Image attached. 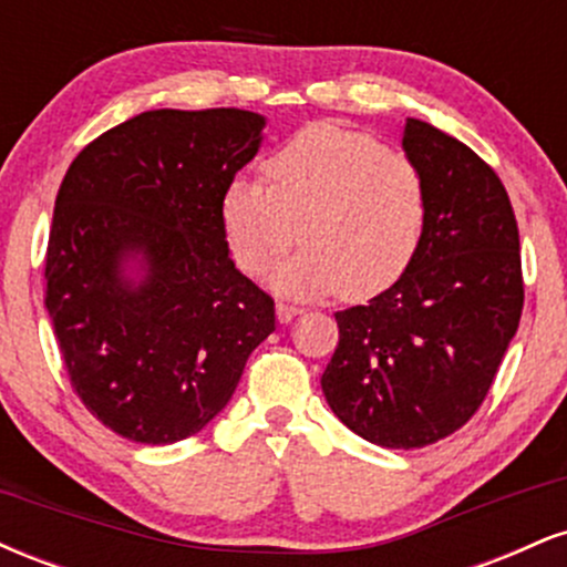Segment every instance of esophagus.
<instances>
[{"label": "esophagus", "instance_id": "obj_1", "mask_svg": "<svg viewBox=\"0 0 567 567\" xmlns=\"http://www.w3.org/2000/svg\"><path fill=\"white\" fill-rule=\"evenodd\" d=\"M301 306H292V303H285V301H279L277 303V320L279 322H290V320H296L298 315H301Z\"/></svg>", "mask_w": 567, "mask_h": 567}]
</instances>
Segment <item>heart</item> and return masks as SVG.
Listing matches in <instances>:
<instances>
[{
	"label": "heart",
	"mask_w": 567,
	"mask_h": 567,
	"mask_svg": "<svg viewBox=\"0 0 567 567\" xmlns=\"http://www.w3.org/2000/svg\"><path fill=\"white\" fill-rule=\"evenodd\" d=\"M269 186L234 178L220 199L226 243L245 275L277 266L271 288L351 301L379 296L410 269L429 224V184L419 162L375 135L336 122L303 127L264 162Z\"/></svg>",
	"instance_id": "obj_1"
}]
</instances>
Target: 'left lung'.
<instances>
[{"label": "left lung", "instance_id": "left-lung-1", "mask_svg": "<svg viewBox=\"0 0 567 567\" xmlns=\"http://www.w3.org/2000/svg\"><path fill=\"white\" fill-rule=\"evenodd\" d=\"M402 152L429 184L424 243L392 288L336 311L322 373L338 419L394 451L432 445L477 413L523 315L517 220L498 175L413 116Z\"/></svg>", "mask_w": 567, "mask_h": 567}]
</instances>
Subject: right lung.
<instances>
[{"label": "right lung", "instance_id": "right-lung-1", "mask_svg": "<svg viewBox=\"0 0 567 567\" xmlns=\"http://www.w3.org/2000/svg\"><path fill=\"white\" fill-rule=\"evenodd\" d=\"M266 116L154 109L71 162L48 243V315L84 408L173 445L229 405L275 301L229 258L220 199Z\"/></svg>", "mask_w": 567, "mask_h": 567}]
</instances>
